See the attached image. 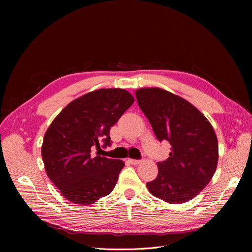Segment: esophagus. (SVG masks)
I'll list each match as a JSON object with an SVG mask.
<instances>
[{"instance_id": "esophagus-1", "label": "esophagus", "mask_w": 252, "mask_h": 252, "mask_svg": "<svg viewBox=\"0 0 252 252\" xmlns=\"http://www.w3.org/2000/svg\"><path fill=\"white\" fill-rule=\"evenodd\" d=\"M128 162L132 165H138L141 163L140 159H133V158H128Z\"/></svg>"}]
</instances>
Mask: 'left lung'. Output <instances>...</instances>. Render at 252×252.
Instances as JSON below:
<instances>
[{"mask_svg": "<svg viewBox=\"0 0 252 252\" xmlns=\"http://www.w3.org/2000/svg\"><path fill=\"white\" fill-rule=\"evenodd\" d=\"M136 101L158 141L171 145L169 158L158 163V177L149 192L169 204L192 200L208 185L219 161L217 134L194 106L158 87L135 91Z\"/></svg>", "mask_w": 252, "mask_h": 252, "instance_id": "obj_1", "label": "left lung"}]
</instances>
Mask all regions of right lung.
Listing matches in <instances>:
<instances>
[{
    "label": "right lung",
    "mask_w": 252,
    "mask_h": 252,
    "mask_svg": "<svg viewBox=\"0 0 252 252\" xmlns=\"http://www.w3.org/2000/svg\"><path fill=\"white\" fill-rule=\"evenodd\" d=\"M134 98L125 89H97L68 104L45 132L42 158L48 178L69 202L90 205L108 195L125 163L91 157V147L110 144V128Z\"/></svg>",
    "instance_id": "obj_1"
}]
</instances>
